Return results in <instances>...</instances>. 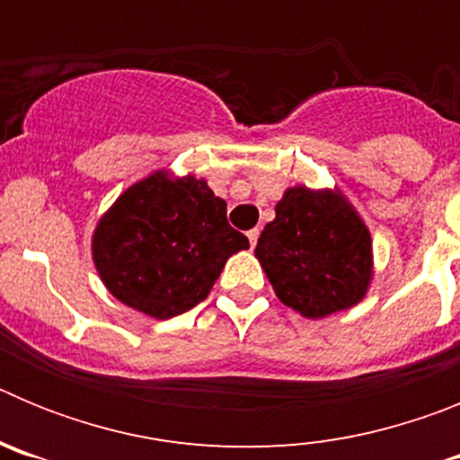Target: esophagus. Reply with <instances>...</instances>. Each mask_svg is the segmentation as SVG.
I'll return each instance as SVG.
<instances>
[{
    "instance_id": "obj_1",
    "label": "esophagus",
    "mask_w": 460,
    "mask_h": 460,
    "mask_svg": "<svg viewBox=\"0 0 460 460\" xmlns=\"http://www.w3.org/2000/svg\"><path fill=\"white\" fill-rule=\"evenodd\" d=\"M246 237H249L251 249H255V243H258V237H260V230H258V227H253V230H249V233H246Z\"/></svg>"
}]
</instances>
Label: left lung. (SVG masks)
Listing matches in <instances>:
<instances>
[{"label":"left lung","mask_w":460,"mask_h":460,"mask_svg":"<svg viewBox=\"0 0 460 460\" xmlns=\"http://www.w3.org/2000/svg\"><path fill=\"white\" fill-rule=\"evenodd\" d=\"M255 258L280 304L308 320L357 306L376 276L371 230L336 186L283 190Z\"/></svg>","instance_id":"8db88e82"}]
</instances>
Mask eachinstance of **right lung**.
<instances>
[{
	"instance_id": "obj_1",
	"label": "right lung",
	"mask_w": 460,
	"mask_h": 460,
	"mask_svg": "<svg viewBox=\"0 0 460 460\" xmlns=\"http://www.w3.org/2000/svg\"><path fill=\"white\" fill-rule=\"evenodd\" d=\"M205 180L154 170L117 198L92 234L103 286L133 311L168 320L209 295L227 258L249 249Z\"/></svg>"
}]
</instances>
